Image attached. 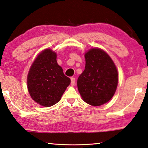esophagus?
I'll list each match as a JSON object with an SVG mask.
<instances>
[{
	"label": "esophagus",
	"mask_w": 148,
	"mask_h": 148,
	"mask_svg": "<svg viewBox=\"0 0 148 148\" xmlns=\"http://www.w3.org/2000/svg\"><path fill=\"white\" fill-rule=\"evenodd\" d=\"M75 83V79L74 77H72L71 79V85H74Z\"/></svg>",
	"instance_id": "34e87169"
}]
</instances>
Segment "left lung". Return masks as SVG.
Listing matches in <instances>:
<instances>
[{"instance_id":"left-lung-1","label":"left lung","mask_w":148,"mask_h":148,"mask_svg":"<svg viewBox=\"0 0 148 148\" xmlns=\"http://www.w3.org/2000/svg\"><path fill=\"white\" fill-rule=\"evenodd\" d=\"M85 69L77 79L83 100L91 106L107 103L114 95L118 73L111 58L100 48H92L85 55Z\"/></svg>"}]
</instances>
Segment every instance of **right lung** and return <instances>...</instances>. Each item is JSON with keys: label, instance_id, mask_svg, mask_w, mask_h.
Returning <instances> with one entry per match:
<instances>
[{"label": "right lung", "instance_id": "obj_1", "mask_svg": "<svg viewBox=\"0 0 148 148\" xmlns=\"http://www.w3.org/2000/svg\"><path fill=\"white\" fill-rule=\"evenodd\" d=\"M50 49L40 53L31 65L27 76V88L34 101L45 107L54 105L71 83Z\"/></svg>", "mask_w": 148, "mask_h": 148}]
</instances>
